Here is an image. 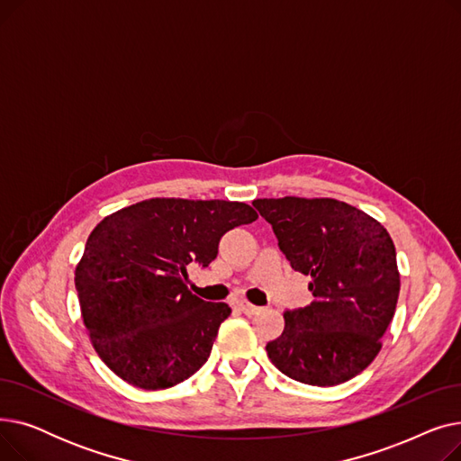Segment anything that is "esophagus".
I'll return each instance as SVG.
<instances>
[{"label": "esophagus", "instance_id": "esophagus-1", "mask_svg": "<svg viewBox=\"0 0 461 461\" xmlns=\"http://www.w3.org/2000/svg\"><path fill=\"white\" fill-rule=\"evenodd\" d=\"M237 308L243 312V313H247V316H254V313H258L261 308L259 306H254V304H250V303H247V301H240V303H237Z\"/></svg>", "mask_w": 461, "mask_h": 461}]
</instances>
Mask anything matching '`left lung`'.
Instances as JSON below:
<instances>
[{
	"instance_id": "1",
	"label": "left lung",
	"mask_w": 461,
	"mask_h": 461,
	"mask_svg": "<svg viewBox=\"0 0 461 461\" xmlns=\"http://www.w3.org/2000/svg\"><path fill=\"white\" fill-rule=\"evenodd\" d=\"M252 205L273 226L292 267L312 278L313 301L285 310L282 334L265 348L271 362L306 384L355 377L377 357L400 295L389 231L332 198H263Z\"/></svg>"
}]
</instances>
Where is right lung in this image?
Instances as JSON below:
<instances>
[{"label":"right lung","mask_w":461,"mask_h":461,"mask_svg":"<svg viewBox=\"0 0 461 461\" xmlns=\"http://www.w3.org/2000/svg\"><path fill=\"white\" fill-rule=\"evenodd\" d=\"M256 218L240 202L151 198L95 226L75 284L89 340L115 375L160 391L205 365L231 308L192 295L186 267H207L221 237Z\"/></svg>","instance_id":"1"}]
</instances>
